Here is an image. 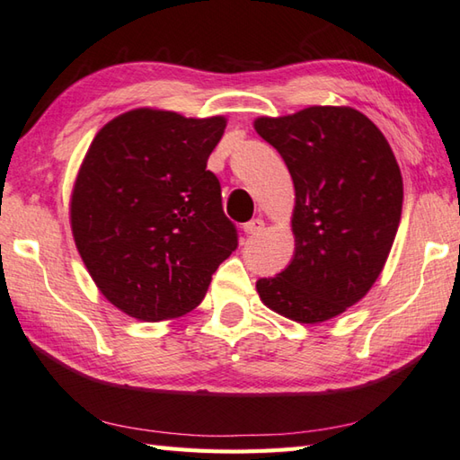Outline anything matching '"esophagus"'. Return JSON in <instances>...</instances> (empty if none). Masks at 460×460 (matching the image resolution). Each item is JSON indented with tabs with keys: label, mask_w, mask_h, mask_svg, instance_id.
Listing matches in <instances>:
<instances>
[{
	"label": "esophagus",
	"mask_w": 460,
	"mask_h": 460,
	"mask_svg": "<svg viewBox=\"0 0 460 460\" xmlns=\"http://www.w3.org/2000/svg\"><path fill=\"white\" fill-rule=\"evenodd\" d=\"M242 228H244L246 234H258V232H262V228H264V220L262 218H254V220L246 222Z\"/></svg>",
	"instance_id": "34e87169"
}]
</instances>
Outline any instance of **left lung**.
Returning a JSON list of instances; mask_svg holds the SVG:
<instances>
[{
  "label": "left lung",
  "instance_id": "obj_1",
  "mask_svg": "<svg viewBox=\"0 0 460 460\" xmlns=\"http://www.w3.org/2000/svg\"><path fill=\"white\" fill-rule=\"evenodd\" d=\"M256 132L288 166L296 192L294 258L260 279V300L302 324L357 305L383 272L402 212V176L383 132L349 106L258 118Z\"/></svg>",
  "mask_w": 460,
  "mask_h": 460
}]
</instances>
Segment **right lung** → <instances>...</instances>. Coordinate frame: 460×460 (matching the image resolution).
I'll list each match as a JSON object with an SVG mask.
<instances>
[{
    "label": "right lung",
    "instance_id": "1",
    "mask_svg": "<svg viewBox=\"0 0 460 460\" xmlns=\"http://www.w3.org/2000/svg\"><path fill=\"white\" fill-rule=\"evenodd\" d=\"M226 118L137 108L95 134L77 172L69 222L85 268L111 305L158 323L200 305L238 246L206 170Z\"/></svg>",
    "mask_w": 460,
    "mask_h": 460
}]
</instances>
